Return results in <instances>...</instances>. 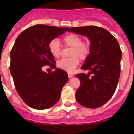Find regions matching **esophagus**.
<instances>
[{"mask_svg": "<svg viewBox=\"0 0 134 134\" xmlns=\"http://www.w3.org/2000/svg\"><path fill=\"white\" fill-rule=\"evenodd\" d=\"M68 78L70 79V78H72L73 76V74H71V73H68Z\"/></svg>", "mask_w": 134, "mask_h": 134, "instance_id": "esophagus-1", "label": "esophagus"}]
</instances>
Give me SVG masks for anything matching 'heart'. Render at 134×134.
I'll return each instance as SVG.
<instances>
[{
    "label": "heart",
    "instance_id": "obj_1",
    "mask_svg": "<svg viewBox=\"0 0 134 134\" xmlns=\"http://www.w3.org/2000/svg\"><path fill=\"white\" fill-rule=\"evenodd\" d=\"M66 47L71 48L68 58H62L57 62V66L64 70L72 72L79 64L80 60H86L91 52V43L89 41H82V37L75 34L66 35L63 39ZM48 49L54 58H58L62 48L58 39H53L48 44Z\"/></svg>",
    "mask_w": 134,
    "mask_h": 134
}]
</instances>
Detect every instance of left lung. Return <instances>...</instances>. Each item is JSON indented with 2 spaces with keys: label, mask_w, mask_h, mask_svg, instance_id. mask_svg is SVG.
Instances as JSON below:
<instances>
[{
  "label": "left lung",
  "mask_w": 134,
  "mask_h": 134,
  "mask_svg": "<svg viewBox=\"0 0 134 134\" xmlns=\"http://www.w3.org/2000/svg\"><path fill=\"white\" fill-rule=\"evenodd\" d=\"M68 31L88 37L91 42V54L81 68L90 72L88 74L76 75L80 81L76 99L84 107L98 108L113 97L118 86L122 54L119 44L113 35L102 27H72Z\"/></svg>",
  "instance_id": "left-lung-1"
}]
</instances>
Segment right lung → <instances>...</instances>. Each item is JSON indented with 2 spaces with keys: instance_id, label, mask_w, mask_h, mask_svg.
<instances>
[{
  "instance_id": "obj_1",
  "label": "right lung",
  "mask_w": 134,
  "mask_h": 134,
  "mask_svg": "<svg viewBox=\"0 0 134 134\" xmlns=\"http://www.w3.org/2000/svg\"><path fill=\"white\" fill-rule=\"evenodd\" d=\"M68 29L42 24L31 26L19 34L10 51V71L15 88L31 108H49L60 99L68 74L59 68L49 73L43 72L42 68L44 66L55 68L48 44Z\"/></svg>"
}]
</instances>
